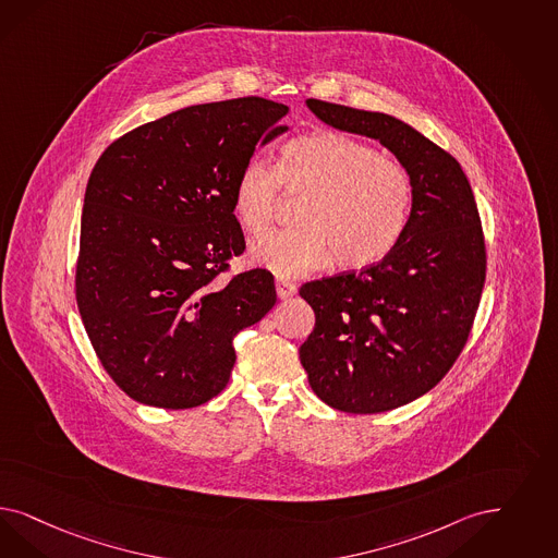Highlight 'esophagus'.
Wrapping results in <instances>:
<instances>
[{"instance_id":"34e87169","label":"esophagus","mask_w":558,"mask_h":558,"mask_svg":"<svg viewBox=\"0 0 558 558\" xmlns=\"http://www.w3.org/2000/svg\"><path fill=\"white\" fill-rule=\"evenodd\" d=\"M276 292H278V296H280L282 301H287V299H290V296L296 292V284L287 282V280H276Z\"/></svg>"}]
</instances>
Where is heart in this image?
Instances as JSON below:
<instances>
[{
  "label": "heart",
  "mask_w": 558,
  "mask_h": 558,
  "mask_svg": "<svg viewBox=\"0 0 558 558\" xmlns=\"http://www.w3.org/2000/svg\"><path fill=\"white\" fill-rule=\"evenodd\" d=\"M280 187L307 192L299 229L271 231L250 247V262L278 278H299L336 259L342 269L379 264L400 245L412 220L416 187L402 162L338 132L289 140L278 165L251 158L236 174L232 208L251 234L266 231Z\"/></svg>",
  "instance_id": "1"
}]
</instances>
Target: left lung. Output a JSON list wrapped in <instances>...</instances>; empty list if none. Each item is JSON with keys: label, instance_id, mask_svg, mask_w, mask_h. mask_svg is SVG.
I'll list each match as a JSON object with an SVG mask.
<instances>
[{"label": "left lung", "instance_id": "1", "mask_svg": "<svg viewBox=\"0 0 558 558\" xmlns=\"http://www.w3.org/2000/svg\"><path fill=\"white\" fill-rule=\"evenodd\" d=\"M307 107L340 132L379 140L414 179L396 250L299 290L315 311L299 348L315 396L350 414L387 412L439 384L468 342L486 278L481 216L460 162L404 121L317 98Z\"/></svg>", "mask_w": 558, "mask_h": 558}]
</instances>
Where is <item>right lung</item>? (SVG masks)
<instances>
[{"label":"right lung","instance_id":"add662e5","mask_svg":"<svg viewBox=\"0 0 558 558\" xmlns=\"http://www.w3.org/2000/svg\"><path fill=\"white\" fill-rule=\"evenodd\" d=\"M289 107L245 97L179 109L116 140L90 173L76 301L98 361L140 404H206L231 377L232 340L276 305L274 276L218 280L245 250L236 174L284 134Z\"/></svg>","mask_w":558,"mask_h":558}]
</instances>
